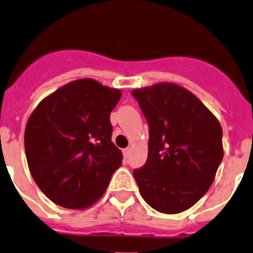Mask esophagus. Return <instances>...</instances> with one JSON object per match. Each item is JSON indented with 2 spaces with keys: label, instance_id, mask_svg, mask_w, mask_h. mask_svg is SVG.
Returning <instances> with one entry per match:
<instances>
[{
  "label": "esophagus",
  "instance_id": "1",
  "mask_svg": "<svg viewBox=\"0 0 253 253\" xmlns=\"http://www.w3.org/2000/svg\"><path fill=\"white\" fill-rule=\"evenodd\" d=\"M129 153H131V149H129V148L125 149V150H124V156H125V159H128Z\"/></svg>",
  "mask_w": 253,
  "mask_h": 253
}]
</instances>
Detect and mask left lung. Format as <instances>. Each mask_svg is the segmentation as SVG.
Listing matches in <instances>:
<instances>
[{
    "instance_id": "8db88e82",
    "label": "left lung",
    "mask_w": 253,
    "mask_h": 253,
    "mask_svg": "<svg viewBox=\"0 0 253 253\" xmlns=\"http://www.w3.org/2000/svg\"><path fill=\"white\" fill-rule=\"evenodd\" d=\"M149 125L148 159L133 171L143 199L161 213L198 203L223 160V131L216 116L188 89L158 84L132 91Z\"/></svg>"
}]
</instances>
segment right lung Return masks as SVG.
<instances>
[{"mask_svg":"<svg viewBox=\"0 0 253 253\" xmlns=\"http://www.w3.org/2000/svg\"><path fill=\"white\" fill-rule=\"evenodd\" d=\"M121 98L92 79L60 87L28 120L24 134L29 169L44 195L82 210L104 194L122 153L111 142L110 113Z\"/></svg>","mask_w":253,"mask_h":253,"instance_id":"add662e5","label":"right lung"}]
</instances>
